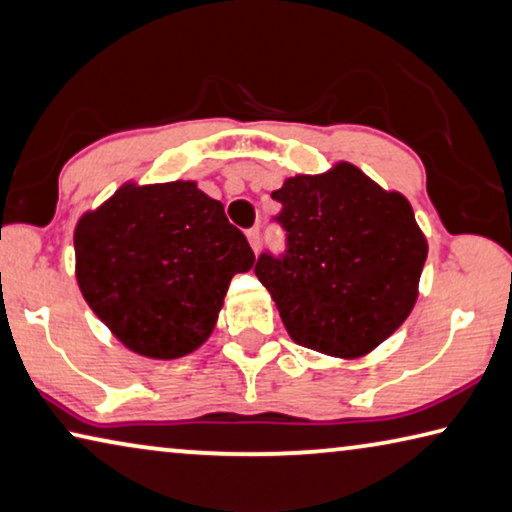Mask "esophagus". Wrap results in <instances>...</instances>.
Returning <instances> with one entry per match:
<instances>
[{
  "label": "esophagus",
  "instance_id": "34e87169",
  "mask_svg": "<svg viewBox=\"0 0 512 512\" xmlns=\"http://www.w3.org/2000/svg\"><path fill=\"white\" fill-rule=\"evenodd\" d=\"M246 237H248L250 248H253L255 253H259V230H248Z\"/></svg>",
  "mask_w": 512,
  "mask_h": 512
}]
</instances>
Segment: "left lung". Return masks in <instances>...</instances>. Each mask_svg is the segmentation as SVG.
<instances>
[{"label": "left lung", "mask_w": 512, "mask_h": 512, "mask_svg": "<svg viewBox=\"0 0 512 512\" xmlns=\"http://www.w3.org/2000/svg\"><path fill=\"white\" fill-rule=\"evenodd\" d=\"M271 198L289 250L259 257L255 273L289 337L339 360L376 351L415 307L428 257L408 198L348 161L287 177Z\"/></svg>", "instance_id": "obj_1"}]
</instances>
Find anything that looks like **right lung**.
Instances as JSON below:
<instances>
[{"label":"right lung","instance_id":"obj_1","mask_svg":"<svg viewBox=\"0 0 512 512\" xmlns=\"http://www.w3.org/2000/svg\"><path fill=\"white\" fill-rule=\"evenodd\" d=\"M253 264L246 237L193 180H129L75 227L81 296L120 344L152 360L198 351L230 280Z\"/></svg>","mask_w":512,"mask_h":512}]
</instances>
